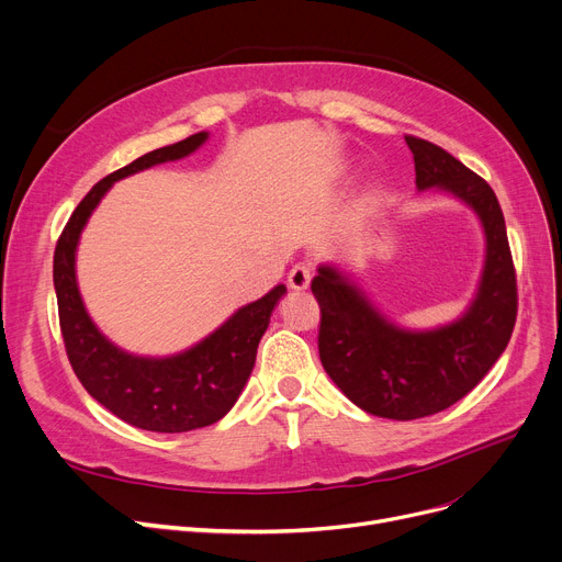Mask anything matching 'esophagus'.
<instances>
[{
	"instance_id": "34e87169",
	"label": "esophagus",
	"mask_w": 562,
	"mask_h": 562,
	"mask_svg": "<svg viewBox=\"0 0 562 562\" xmlns=\"http://www.w3.org/2000/svg\"><path fill=\"white\" fill-rule=\"evenodd\" d=\"M286 282H289V289H293V291H305L310 286V282H312V266L305 263V261L296 263L289 271Z\"/></svg>"
}]
</instances>
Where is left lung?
<instances>
[{"instance_id": "obj_1", "label": "left lung", "mask_w": 562, "mask_h": 562, "mask_svg": "<svg viewBox=\"0 0 562 562\" xmlns=\"http://www.w3.org/2000/svg\"><path fill=\"white\" fill-rule=\"evenodd\" d=\"M405 143L417 189L453 193L483 223L487 255L474 303L449 326L417 333L394 326L333 266L312 280L323 369L358 407L396 422L437 415L467 396L506 350L517 318L515 263L492 187L439 145L417 136Z\"/></svg>"}]
</instances>
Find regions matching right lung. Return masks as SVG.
<instances>
[{
  "label": "right lung",
  "instance_id": "obj_1",
  "mask_svg": "<svg viewBox=\"0 0 562 562\" xmlns=\"http://www.w3.org/2000/svg\"><path fill=\"white\" fill-rule=\"evenodd\" d=\"M204 140L206 132L193 134L106 175L77 204L54 250L58 323L72 371L86 392L117 419L153 432H187L212 426L227 415L250 378L259 339L286 286H273L263 299L232 314L216 333L180 356L136 358L113 346L86 314L75 278V252L88 216L113 182L150 166L182 159Z\"/></svg>",
  "mask_w": 562,
  "mask_h": 562
}]
</instances>
